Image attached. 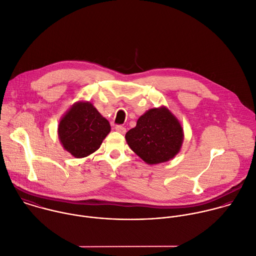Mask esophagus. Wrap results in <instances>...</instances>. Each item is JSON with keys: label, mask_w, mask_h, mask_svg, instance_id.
I'll return each mask as SVG.
<instances>
[{"label": "esophagus", "mask_w": 256, "mask_h": 256, "mask_svg": "<svg viewBox=\"0 0 256 256\" xmlns=\"http://www.w3.org/2000/svg\"><path fill=\"white\" fill-rule=\"evenodd\" d=\"M114 130H116L118 132L122 134H126V128H124V126H116Z\"/></svg>", "instance_id": "34e87169"}]
</instances>
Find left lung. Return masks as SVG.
Returning <instances> with one entry per match:
<instances>
[{"label":"left lung","mask_w":256,"mask_h":256,"mask_svg":"<svg viewBox=\"0 0 256 256\" xmlns=\"http://www.w3.org/2000/svg\"><path fill=\"white\" fill-rule=\"evenodd\" d=\"M128 146L148 164L174 158L180 150L184 130L166 106L148 110L126 134Z\"/></svg>","instance_id":"left-lung-1"}]
</instances>
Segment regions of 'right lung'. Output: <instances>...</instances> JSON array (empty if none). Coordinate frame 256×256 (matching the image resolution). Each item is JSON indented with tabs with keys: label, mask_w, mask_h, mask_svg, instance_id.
<instances>
[{
	"label": "right lung",
	"mask_w": 256,
	"mask_h": 256,
	"mask_svg": "<svg viewBox=\"0 0 256 256\" xmlns=\"http://www.w3.org/2000/svg\"><path fill=\"white\" fill-rule=\"evenodd\" d=\"M110 132L108 120L88 102L74 104L58 128L62 146L76 158H86L98 150Z\"/></svg>",
	"instance_id": "right-lung-1"
}]
</instances>
